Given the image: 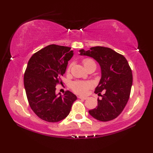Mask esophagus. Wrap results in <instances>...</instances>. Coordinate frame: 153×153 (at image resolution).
<instances>
[{
  "label": "esophagus",
  "mask_w": 153,
  "mask_h": 153,
  "mask_svg": "<svg viewBox=\"0 0 153 153\" xmlns=\"http://www.w3.org/2000/svg\"><path fill=\"white\" fill-rule=\"evenodd\" d=\"M78 98L80 99H83V100H86L87 99V97H82V96H79Z\"/></svg>",
  "instance_id": "obj_1"
}]
</instances>
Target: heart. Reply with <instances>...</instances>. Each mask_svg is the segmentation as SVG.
I'll use <instances>...</instances> for the list:
<instances>
[{"mask_svg": "<svg viewBox=\"0 0 153 153\" xmlns=\"http://www.w3.org/2000/svg\"><path fill=\"white\" fill-rule=\"evenodd\" d=\"M83 66L85 69L87 70L89 68H96V63L91 58H85L83 60ZM71 68V65L68 66L67 71H70ZM92 87V84L89 82H83V81H76L74 82L71 85V87L75 93L79 95H84L85 94L87 91Z\"/></svg>", "mask_w": 153, "mask_h": 153, "instance_id": "obj_1", "label": "heart"}]
</instances>
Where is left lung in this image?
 Returning a JSON list of instances; mask_svg holds the SVG:
<instances>
[{"mask_svg":"<svg viewBox=\"0 0 153 153\" xmlns=\"http://www.w3.org/2000/svg\"><path fill=\"white\" fill-rule=\"evenodd\" d=\"M80 55L94 58L101 69V78L95 93L105 94L98 99V106L89 110L94 118L102 122L117 118L128 102L133 82L132 71L123 55L110 48L94 47L88 51L81 49Z\"/></svg>","mask_w":153,"mask_h":153,"instance_id":"left-lung-1","label":"left lung"}]
</instances>
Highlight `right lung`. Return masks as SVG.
<instances>
[{"instance_id": "1", "label": "right lung", "mask_w": 153, "mask_h": 153, "mask_svg": "<svg viewBox=\"0 0 153 153\" xmlns=\"http://www.w3.org/2000/svg\"><path fill=\"white\" fill-rule=\"evenodd\" d=\"M71 48L50 45L35 53L28 62L24 77L29 104L39 118L58 122L68 116L77 97L67 91L56 94V85L73 56Z\"/></svg>"}]
</instances>
